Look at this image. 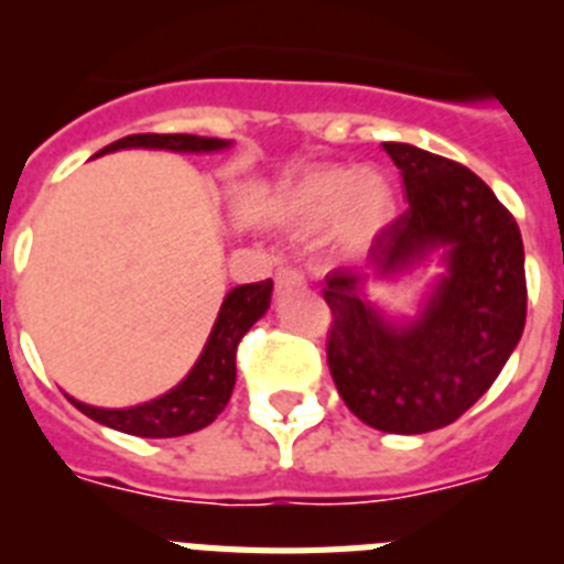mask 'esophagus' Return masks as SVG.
I'll return each instance as SVG.
<instances>
[{
  "label": "esophagus",
  "mask_w": 564,
  "mask_h": 564,
  "mask_svg": "<svg viewBox=\"0 0 564 564\" xmlns=\"http://www.w3.org/2000/svg\"><path fill=\"white\" fill-rule=\"evenodd\" d=\"M273 282H276V293H288V291H296V288L305 285V276H302L296 268H279L276 276H273Z\"/></svg>",
  "instance_id": "esophagus-1"
}]
</instances>
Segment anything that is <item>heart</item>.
I'll return each instance as SVG.
<instances>
[{"mask_svg":"<svg viewBox=\"0 0 564 564\" xmlns=\"http://www.w3.org/2000/svg\"><path fill=\"white\" fill-rule=\"evenodd\" d=\"M395 192L381 172L352 166H311L282 183L276 214L296 231H316L333 223V237L344 251H364L390 226Z\"/></svg>","mask_w":564,"mask_h":564,"instance_id":"obj_1","label":"heart"}]
</instances>
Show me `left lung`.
Segmentation results:
<instances>
[{
	"label": "left lung",
	"mask_w": 564,
	"mask_h": 564,
	"mask_svg": "<svg viewBox=\"0 0 564 564\" xmlns=\"http://www.w3.org/2000/svg\"><path fill=\"white\" fill-rule=\"evenodd\" d=\"M383 152L401 169L410 206L372 239V271L392 276L446 248V273L410 325H392L364 299V273H327V367L367 426L423 435L457 421L514 352L525 251L511 212L471 169L410 143H383Z\"/></svg>",
	"instance_id": "left-lung-1"
}]
</instances>
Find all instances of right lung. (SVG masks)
I'll return each instance as SVG.
<instances>
[{
	"label": "right lung",
	"instance_id": "obj_1",
	"mask_svg": "<svg viewBox=\"0 0 564 564\" xmlns=\"http://www.w3.org/2000/svg\"><path fill=\"white\" fill-rule=\"evenodd\" d=\"M172 149V152H217L231 147L220 138H200V134H127L121 141L109 143L98 154L118 152V149ZM273 282H253L228 291L223 299L220 316L214 322V330L203 347L200 358L174 390L154 398L149 403H138L129 410H101L89 403L69 398L76 410L93 421L104 423L109 430L127 432L138 437H181L197 432L226 410L231 398L234 381H237V347L257 318L265 316L271 307Z\"/></svg>",
	"mask_w": 564,
	"mask_h": 564
}]
</instances>
